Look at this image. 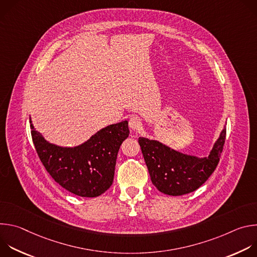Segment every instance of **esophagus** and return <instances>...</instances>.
Instances as JSON below:
<instances>
[{"mask_svg":"<svg viewBox=\"0 0 257 257\" xmlns=\"http://www.w3.org/2000/svg\"><path fill=\"white\" fill-rule=\"evenodd\" d=\"M129 127L133 130V131H138L141 129L142 127V122L141 119L138 117H132L129 120Z\"/></svg>","mask_w":257,"mask_h":257,"instance_id":"esophagus-1","label":"esophagus"}]
</instances>
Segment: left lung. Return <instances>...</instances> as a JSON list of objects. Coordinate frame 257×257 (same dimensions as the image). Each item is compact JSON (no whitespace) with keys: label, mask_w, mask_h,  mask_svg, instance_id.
<instances>
[{"label":"left lung","mask_w":257,"mask_h":257,"mask_svg":"<svg viewBox=\"0 0 257 257\" xmlns=\"http://www.w3.org/2000/svg\"><path fill=\"white\" fill-rule=\"evenodd\" d=\"M226 139V125L207 157L176 151L159 140L139 137L138 142L153 184L167 195L180 196L198 189L215 170Z\"/></svg>","instance_id":"obj_1"}]
</instances>
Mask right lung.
<instances>
[{
    "mask_svg": "<svg viewBox=\"0 0 257 257\" xmlns=\"http://www.w3.org/2000/svg\"><path fill=\"white\" fill-rule=\"evenodd\" d=\"M32 141L52 178L81 197L101 195L113 184L118 152L129 136L128 121L108 125L76 146H61L36 131L29 117Z\"/></svg>",
    "mask_w": 257,
    "mask_h": 257,
    "instance_id": "1",
    "label": "right lung"
}]
</instances>
